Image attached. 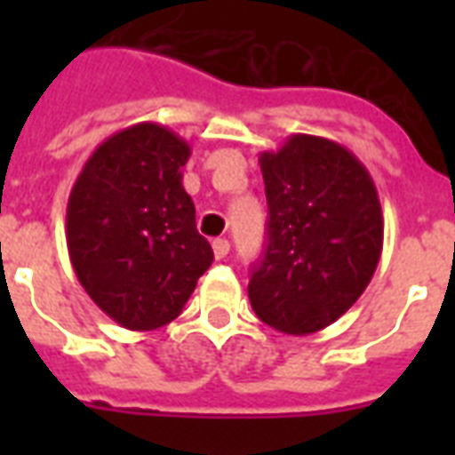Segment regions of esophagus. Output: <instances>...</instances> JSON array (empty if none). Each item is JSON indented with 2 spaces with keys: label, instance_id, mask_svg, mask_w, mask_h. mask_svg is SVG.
<instances>
[{
  "label": "esophagus",
  "instance_id": "1",
  "mask_svg": "<svg viewBox=\"0 0 455 455\" xmlns=\"http://www.w3.org/2000/svg\"><path fill=\"white\" fill-rule=\"evenodd\" d=\"M212 250H214V257H217V259H221V257L228 255V250H231V245H228L227 238H214V241H212Z\"/></svg>",
  "mask_w": 455,
  "mask_h": 455
}]
</instances>
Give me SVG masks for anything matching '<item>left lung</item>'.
I'll return each instance as SVG.
<instances>
[{
	"instance_id": "left-lung-1",
	"label": "left lung",
	"mask_w": 455,
	"mask_h": 455,
	"mask_svg": "<svg viewBox=\"0 0 455 455\" xmlns=\"http://www.w3.org/2000/svg\"><path fill=\"white\" fill-rule=\"evenodd\" d=\"M267 248L250 276L252 309L271 328L309 335L366 291L382 252L378 191L359 157L331 139L292 134L259 156Z\"/></svg>"
}]
</instances>
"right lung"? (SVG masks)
Segmentation results:
<instances>
[{"label":"right lung","instance_id":"obj_1","mask_svg":"<svg viewBox=\"0 0 455 455\" xmlns=\"http://www.w3.org/2000/svg\"><path fill=\"white\" fill-rule=\"evenodd\" d=\"M188 156V144L163 124H132L89 156L68 198L77 281L130 331L177 318L214 259L181 184Z\"/></svg>","mask_w":455,"mask_h":455}]
</instances>
